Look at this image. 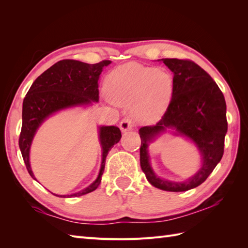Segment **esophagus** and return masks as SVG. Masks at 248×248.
<instances>
[{"label": "esophagus", "instance_id": "1", "mask_svg": "<svg viewBox=\"0 0 248 248\" xmlns=\"http://www.w3.org/2000/svg\"><path fill=\"white\" fill-rule=\"evenodd\" d=\"M131 127H133V123H131V120L129 118H125L122 121H121L120 128H121V130L123 131V133L131 129Z\"/></svg>", "mask_w": 248, "mask_h": 248}]
</instances>
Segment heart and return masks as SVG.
I'll use <instances>...</instances> for the list:
<instances>
[{
    "label": "heart",
    "instance_id": "obj_1",
    "mask_svg": "<svg viewBox=\"0 0 248 248\" xmlns=\"http://www.w3.org/2000/svg\"><path fill=\"white\" fill-rule=\"evenodd\" d=\"M106 89L113 102L135 103L134 113L153 122L166 111L173 94V78L164 71L129 62L113 69L106 78Z\"/></svg>",
    "mask_w": 248,
    "mask_h": 248
}]
</instances>
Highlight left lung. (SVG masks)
<instances>
[{
	"label": "left lung",
	"mask_w": 248,
	"mask_h": 248,
	"mask_svg": "<svg viewBox=\"0 0 248 248\" xmlns=\"http://www.w3.org/2000/svg\"><path fill=\"white\" fill-rule=\"evenodd\" d=\"M163 63L174 73L173 94L166 112L155 125L139 129L140 164L147 180L158 189L183 192L196 188L212 173L224 154L227 133L226 102L217 82L205 70L190 59L166 58ZM167 128L188 136L200 148L203 166L193 178L184 183L157 178L148 159V143Z\"/></svg>",
	"instance_id": "8db88e82"
}]
</instances>
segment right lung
<instances>
[{
    "mask_svg": "<svg viewBox=\"0 0 248 248\" xmlns=\"http://www.w3.org/2000/svg\"><path fill=\"white\" fill-rule=\"evenodd\" d=\"M110 62V60H102L97 63L89 64L74 59H63L53 64L32 82L23 101L19 147L26 169L34 179L30 166V147L36 130L48 115L58 110L97 102L98 78L103 68ZM121 137V130L117 126L100 127L103 159L98 177L88 188L78 193L56 196H81L94 191L101 184L108 153L120 141Z\"/></svg>",
    "mask_w": 248,
    "mask_h": 248,
    "instance_id": "obj_1",
    "label": "right lung"
}]
</instances>
